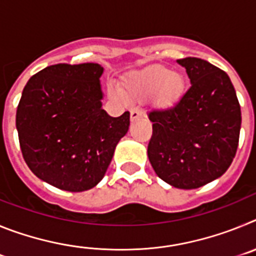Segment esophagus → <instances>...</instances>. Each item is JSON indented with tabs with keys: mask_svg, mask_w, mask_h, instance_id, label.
I'll use <instances>...</instances> for the list:
<instances>
[{
	"mask_svg": "<svg viewBox=\"0 0 256 256\" xmlns=\"http://www.w3.org/2000/svg\"><path fill=\"white\" fill-rule=\"evenodd\" d=\"M142 116H144V112H142L141 108H132V112H130V120L134 122Z\"/></svg>",
	"mask_w": 256,
	"mask_h": 256,
	"instance_id": "obj_1",
	"label": "esophagus"
}]
</instances>
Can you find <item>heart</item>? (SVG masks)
Segmentation results:
<instances>
[{"mask_svg": "<svg viewBox=\"0 0 256 256\" xmlns=\"http://www.w3.org/2000/svg\"><path fill=\"white\" fill-rule=\"evenodd\" d=\"M186 78L182 73L165 66H152L133 74L126 83V92L136 97L156 94L158 102L168 106L177 101L184 92Z\"/></svg>", "mask_w": 256, "mask_h": 256, "instance_id": "b5f03b06", "label": "heart"}]
</instances>
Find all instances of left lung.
Masks as SVG:
<instances>
[{
  "label": "left lung",
  "instance_id": "1",
  "mask_svg": "<svg viewBox=\"0 0 256 256\" xmlns=\"http://www.w3.org/2000/svg\"><path fill=\"white\" fill-rule=\"evenodd\" d=\"M191 87L172 108L154 110L148 155L158 177L198 188L226 173L238 146L241 108L226 72L202 58H180Z\"/></svg>",
  "mask_w": 256,
  "mask_h": 256
}]
</instances>
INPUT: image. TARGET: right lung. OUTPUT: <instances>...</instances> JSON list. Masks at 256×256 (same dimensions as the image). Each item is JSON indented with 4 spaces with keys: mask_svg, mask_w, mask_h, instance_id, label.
Segmentation results:
<instances>
[{
    "mask_svg": "<svg viewBox=\"0 0 256 256\" xmlns=\"http://www.w3.org/2000/svg\"><path fill=\"white\" fill-rule=\"evenodd\" d=\"M102 73L94 62L51 65L22 90L16 110L22 158L40 180L64 191L96 186L130 128V112L112 118L101 108Z\"/></svg>",
    "mask_w": 256,
    "mask_h": 256,
    "instance_id": "right-lung-1",
    "label": "right lung"
}]
</instances>
